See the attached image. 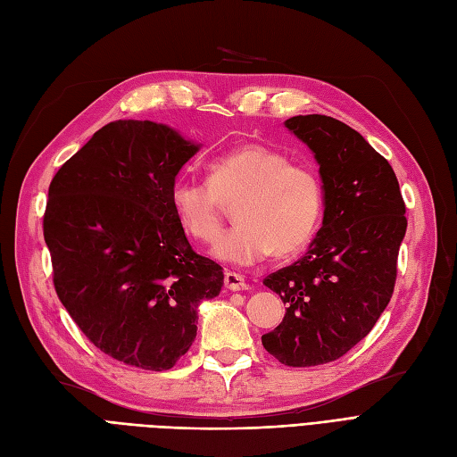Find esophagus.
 I'll use <instances>...</instances> for the list:
<instances>
[{
  "label": "esophagus",
  "instance_id": "34e87169",
  "mask_svg": "<svg viewBox=\"0 0 457 457\" xmlns=\"http://www.w3.org/2000/svg\"><path fill=\"white\" fill-rule=\"evenodd\" d=\"M224 283H226V288L231 290V292H239V290H246L248 288L245 278L241 275H237V273H231V271H228L224 275Z\"/></svg>",
  "mask_w": 457,
  "mask_h": 457
}]
</instances>
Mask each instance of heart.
<instances>
[{"label":"heart","mask_w":457,"mask_h":457,"mask_svg":"<svg viewBox=\"0 0 457 457\" xmlns=\"http://www.w3.org/2000/svg\"><path fill=\"white\" fill-rule=\"evenodd\" d=\"M235 204V226L212 246L229 266L246 268L273 253L287 258L312 241L322 214L319 176L260 144H243L209 165V182L180 179L170 207L182 229L197 241H214L224 204Z\"/></svg>","instance_id":"obj_1"}]
</instances>
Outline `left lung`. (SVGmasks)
<instances>
[{
	"label": "left lung",
	"mask_w": 457,
	"mask_h": 457,
	"mask_svg": "<svg viewBox=\"0 0 457 457\" xmlns=\"http://www.w3.org/2000/svg\"><path fill=\"white\" fill-rule=\"evenodd\" d=\"M285 127L317 161L325 211L307 253L263 278L287 313L262 344L287 366H317L345 355L387 307L406 209L387 159L355 129L319 113Z\"/></svg>",
	"instance_id": "left-lung-1"
}]
</instances>
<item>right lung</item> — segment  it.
Wrapping results in <instances>:
<instances>
[{
	"label": "right lung",
	"instance_id": "1",
	"mask_svg": "<svg viewBox=\"0 0 457 457\" xmlns=\"http://www.w3.org/2000/svg\"><path fill=\"white\" fill-rule=\"evenodd\" d=\"M201 144L155 121L96 130L49 186L43 235L70 317L112 359L169 370L191 347L224 271L191 250L170 187Z\"/></svg>",
	"mask_w": 457,
	"mask_h": 457
}]
</instances>
